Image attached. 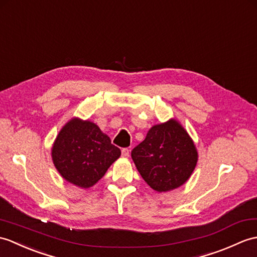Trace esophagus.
Masks as SVG:
<instances>
[{
	"label": "esophagus",
	"instance_id": "1",
	"mask_svg": "<svg viewBox=\"0 0 257 257\" xmlns=\"http://www.w3.org/2000/svg\"><path fill=\"white\" fill-rule=\"evenodd\" d=\"M121 156H122V158H129V156H130V150H129V149H122V150H121Z\"/></svg>",
	"mask_w": 257,
	"mask_h": 257
}]
</instances>
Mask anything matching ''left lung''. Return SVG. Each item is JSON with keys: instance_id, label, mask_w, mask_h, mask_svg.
<instances>
[{"instance_id": "obj_1", "label": "left lung", "mask_w": 257, "mask_h": 257, "mask_svg": "<svg viewBox=\"0 0 257 257\" xmlns=\"http://www.w3.org/2000/svg\"><path fill=\"white\" fill-rule=\"evenodd\" d=\"M131 158L145 182L159 193L170 192L188 181L198 161V152L185 128L172 118L154 124Z\"/></svg>"}]
</instances>
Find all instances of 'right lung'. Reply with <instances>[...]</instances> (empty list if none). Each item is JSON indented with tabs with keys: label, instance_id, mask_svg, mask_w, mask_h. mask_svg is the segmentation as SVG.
I'll list each match as a JSON object with an SVG mask.
<instances>
[{
	"label": "right lung",
	"instance_id": "right-lung-1",
	"mask_svg": "<svg viewBox=\"0 0 257 257\" xmlns=\"http://www.w3.org/2000/svg\"><path fill=\"white\" fill-rule=\"evenodd\" d=\"M120 154L96 123L77 117L59 131L51 149L59 174L81 188L94 186Z\"/></svg>",
	"mask_w": 257,
	"mask_h": 257
}]
</instances>
